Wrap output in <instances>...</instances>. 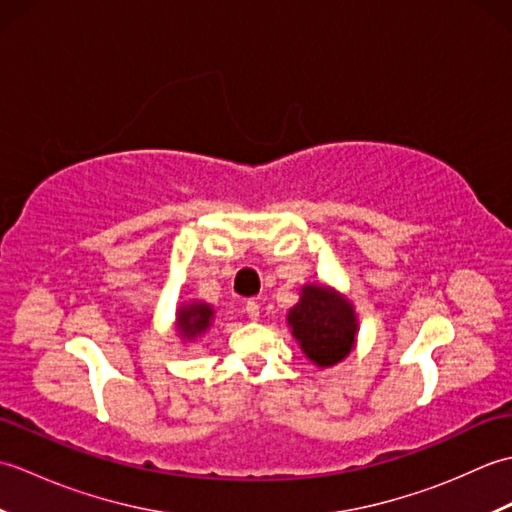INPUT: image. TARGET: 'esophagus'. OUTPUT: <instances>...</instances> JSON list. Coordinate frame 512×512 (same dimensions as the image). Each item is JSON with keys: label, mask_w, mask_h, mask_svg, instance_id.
<instances>
[{"label": "esophagus", "mask_w": 512, "mask_h": 512, "mask_svg": "<svg viewBox=\"0 0 512 512\" xmlns=\"http://www.w3.org/2000/svg\"><path fill=\"white\" fill-rule=\"evenodd\" d=\"M244 314L246 317L250 319V321H257L259 319V303L257 301H246V306H244Z\"/></svg>", "instance_id": "34e87169"}]
</instances>
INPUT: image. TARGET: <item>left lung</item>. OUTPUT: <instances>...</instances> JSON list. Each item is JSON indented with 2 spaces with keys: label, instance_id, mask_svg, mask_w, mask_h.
I'll list each match as a JSON object with an SVG mask.
<instances>
[{
  "label": "left lung",
  "instance_id": "8db88e82",
  "mask_svg": "<svg viewBox=\"0 0 512 512\" xmlns=\"http://www.w3.org/2000/svg\"><path fill=\"white\" fill-rule=\"evenodd\" d=\"M301 352L317 367H334L356 347L358 314L343 292L328 284H306L286 314Z\"/></svg>",
  "mask_w": 512,
  "mask_h": 512
}]
</instances>
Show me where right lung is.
I'll use <instances>...</instances> for the list:
<instances>
[{"instance_id":"right-lung-1","label":"right lung","mask_w":512,"mask_h":512,"mask_svg":"<svg viewBox=\"0 0 512 512\" xmlns=\"http://www.w3.org/2000/svg\"><path fill=\"white\" fill-rule=\"evenodd\" d=\"M215 310L211 303L206 301H182L176 308V321H173V330L178 332L184 343L198 341L213 328Z\"/></svg>"}]
</instances>
